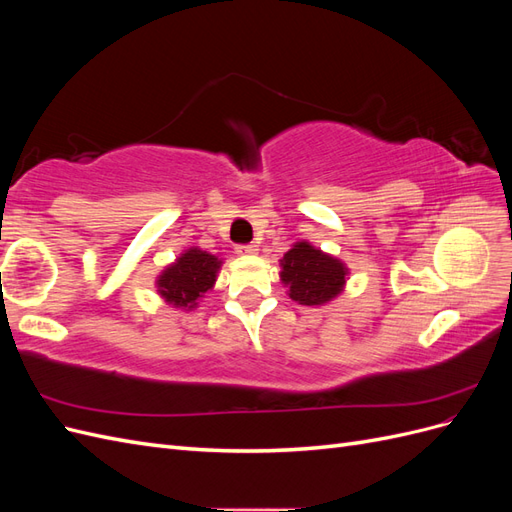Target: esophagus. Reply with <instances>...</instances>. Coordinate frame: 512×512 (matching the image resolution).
Returning <instances> with one entry per match:
<instances>
[{
    "instance_id": "esophagus-1",
    "label": "esophagus",
    "mask_w": 512,
    "mask_h": 512,
    "mask_svg": "<svg viewBox=\"0 0 512 512\" xmlns=\"http://www.w3.org/2000/svg\"><path fill=\"white\" fill-rule=\"evenodd\" d=\"M235 250H237V254H241V256H252V254L258 252V245H254V243H241V245L235 247Z\"/></svg>"
}]
</instances>
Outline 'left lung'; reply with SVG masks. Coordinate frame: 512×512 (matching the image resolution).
I'll list each match as a JSON object with an SVG mask.
<instances>
[{"label": "left lung", "instance_id": "obj_1", "mask_svg": "<svg viewBox=\"0 0 512 512\" xmlns=\"http://www.w3.org/2000/svg\"><path fill=\"white\" fill-rule=\"evenodd\" d=\"M282 282L290 299L301 305H322L335 299L346 284V267L337 258L322 254L307 241H299L282 258Z\"/></svg>", "mask_w": 512, "mask_h": 512}]
</instances>
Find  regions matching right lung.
Instances as JSON below:
<instances>
[{
  "label": "right lung",
  "mask_w": 512,
  "mask_h": 512,
  "mask_svg": "<svg viewBox=\"0 0 512 512\" xmlns=\"http://www.w3.org/2000/svg\"><path fill=\"white\" fill-rule=\"evenodd\" d=\"M222 260L203 250H188L170 265L158 280V290L166 303L192 309L196 301L215 284Z\"/></svg>",
  "instance_id": "add662e5"
}]
</instances>
